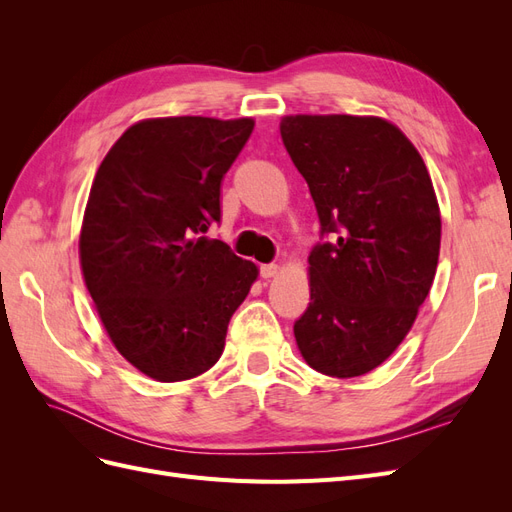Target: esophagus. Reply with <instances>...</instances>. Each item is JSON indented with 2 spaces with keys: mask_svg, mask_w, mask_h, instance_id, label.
Listing matches in <instances>:
<instances>
[{
  "mask_svg": "<svg viewBox=\"0 0 512 512\" xmlns=\"http://www.w3.org/2000/svg\"><path fill=\"white\" fill-rule=\"evenodd\" d=\"M277 273H280V265H275V262H271V265H262L260 267V275L265 277V280H271V277H275Z\"/></svg>",
  "mask_w": 512,
  "mask_h": 512,
  "instance_id": "1",
  "label": "esophagus"
}]
</instances>
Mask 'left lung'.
Returning <instances> with one entry per match:
<instances>
[{
    "mask_svg": "<svg viewBox=\"0 0 512 512\" xmlns=\"http://www.w3.org/2000/svg\"><path fill=\"white\" fill-rule=\"evenodd\" d=\"M280 132L333 237L307 258L312 301L294 339L320 374L363 376L404 342L436 277V190L410 138L382 117L286 115Z\"/></svg>",
    "mask_w": 512,
    "mask_h": 512,
    "instance_id": "1",
    "label": "left lung"
}]
</instances>
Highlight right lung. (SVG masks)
I'll return each mask as SVG.
<instances>
[{
	"label": "right lung",
	"instance_id": "obj_1",
	"mask_svg": "<svg viewBox=\"0 0 512 512\" xmlns=\"http://www.w3.org/2000/svg\"><path fill=\"white\" fill-rule=\"evenodd\" d=\"M252 130V117L136 121L91 183L79 237L85 286L119 354L158 382L218 363L258 277L252 260L205 237Z\"/></svg>",
	"mask_w": 512,
	"mask_h": 512
}]
</instances>
